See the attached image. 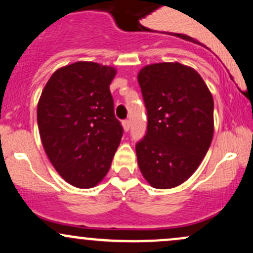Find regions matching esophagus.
Returning <instances> with one entry per match:
<instances>
[{"mask_svg": "<svg viewBox=\"0 0 253 253\" xmlns=\"http://www.w3.org/2000/svg\"><path fill=\"white\" fill-rule=\"evenodd\" d=\"M123 126H124V129L126 130V132H128L129 127H130V121L129 120H124L123 121Z\"/></svg>", "mask_w": 253, "mask_h": 253, "instance_id": "34e87169", "label": "esophagus"}]
</instances>
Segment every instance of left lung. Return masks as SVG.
Here are the masks:
<instances>
[{
	"label": "left lung",
	"instance_id": "8db88e82",
	"mask_svg": "<svg viewBox=\"0 0 253 253\" xmlns=\"http://www.w3.org/2000/svg\"><path fill=\"white\" fill-rule=\"evenodd\" d=\"M138 82L147 130L135 144L141 173L157 189H169L195 172L210 149L214 102L205 81L179 63L145 66Z\"/></svg>",
	"mask_w": 253,
	"mask_h": 253
}]
</instances>
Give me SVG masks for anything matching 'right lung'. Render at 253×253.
<instances>
[{
    "label": "right lung",
    "mask_w": 253,
    "mask_h": 253,
    "mask_svg": "<svg viewBox=\"0 0 253 253\" xmlns=\"http://www.w3.org/2000/svg\"><path fill=\"white\" fill-rule=\"evenodd\" d=\"M114 68L77 62L52 75L38 103L46 155L77 188H92L108 172L124 128L115 118L109 85Z\"/></svg>",
    "instance_id": "right-lung-1"
}]
</instances>
